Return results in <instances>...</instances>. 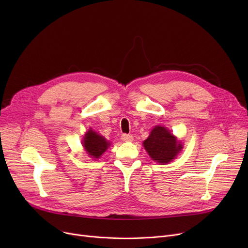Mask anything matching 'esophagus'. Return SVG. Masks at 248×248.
Wrapping results in <instances>:
<instances>
[{"mask_svg": "<svg viewBox=\"0 0 248 248\" xmlns=\"http://www.w3.org/2000/svg\"><path fill=\"white\" fill-rule=\"evenodd\" d=\"M122 140H123L124 141H133L134 137H133L132 135H126V134H124V135L122 136Z\"/></svg>", "mask_w": 248, "mask_h": 248, "instance_id": "1", "label": "esophagus"}]
</instances>
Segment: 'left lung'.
Listing matches in <instances>:
<instances>
[{"mask_svg": "<svg viewBox=\"0 0 248 248\" xmlns=\"http://www.w3.org/2000/svg\"><path fill=\"white\" fill-rule=\"evenodd\" d=\"M142 145L151 159L159 164L170 163L183 149L182 142L162 125H155Z\"/></svg>", "mask_w": 248, "mask_h": 248, "instance_id": "left-lung-1", "label": "left lung"}]
</instances>
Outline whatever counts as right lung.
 I'll list each match as a JSON object with an SVG mask.
<instances>
[{"label": "right lung", "instance_id": "right-lung-1", "mask_svg": "<svg viewBox=\"0 0 248 248\" xmlns=\"http://www.w3.org/2000/svg\"><path fill=\"white\" fill-rule=\"evenodd\" d=\"M82 145L89 155V157L93 159H98L110 146V142L108 141L102 136L89 128L88 132H86L84 135Z\"/></svg>", "mask_w": 248, "mask_h": 248}]
</instances>
